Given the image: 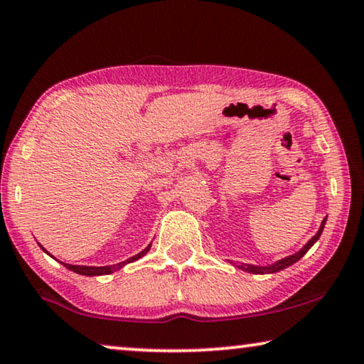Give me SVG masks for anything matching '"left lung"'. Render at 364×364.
<instances>
[{
  "label": "left lung",
  "mask_w": 364,
  "mask_h": 364,
  "mask_svg": "<svg viewBox=\"0 0 364 364\" xmlns=\"http://www.w3.org/2000/svg\"><path fill=\"white\" fill-rule=\"evenodd\" d=\"M325 223H326V217L322 220V223H320V228H318L317 233H315V235L312 236V238H310V240L307 241V243H305L302 247H300V250H299L297 252H294V255H291V256L282 257V259L272 262V264L257 266V264H246V262H238V264H233V262H231V261H228V262H231V264L238 267V269L246 271V272H251V274H274V272L284 271V269H286V267L292 266L294 262H297V261L300 259V257H302V256L305 255V252H307V251L310 250V247H312L315 243H317L318 238H320V235H322V231H323V228H325Z\"/></svg>",
  "instance_id": "obj_1"
}]
</instances>
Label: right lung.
I'll list each match as a JSON object with an SVG mask.
<instances>
[{"mask_svg":"<svg viewBox=\"0 0 364 364\" xmlns=\"http://www.w3.org/2000/svg\"><path fill=\"white\" fill-rule=\"evenodd\" d=\"M41 247H42V246H41ZM42 250H44V252H47L46 247H42ZM149 250H151V245L146 246L144 250L141 251V252H138V255H136V256L129 257V259L121 261V262H118V264H112V266H75V264H67V262H62V264H64L68 271H73V272H77V274H82V276H88V277H93V276H107V274H113L114 271H119L121 267L126 266V264H129V262L138 261L139 257H143ZM47 255H49L50 257H54V256L50 255V252H47ZM54 259H55V257H54Z\"/></svg>","mask_w":364,"mask_h":364,"instance_id":"right-lung-1","label":"right lung"}]
</instances>
